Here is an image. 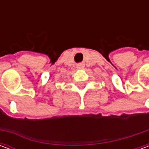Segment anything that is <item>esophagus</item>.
Returning a JSON list of instances; mask_svg holds the SVG:
<instances>
[{"mask_svg": "<svg viewBox=\"0 0 149 149\" xmlns=\"http://www.w3.org/2000/svg\"><path fill=\"white\" fill-rule=\"evenodd\" d=\"M84 67V65H82V64H80V65H78L77 66V68L78 69H81V68H83Z\"/></svg>", "mask_w": 149, "mask_h": 149, "instance_id": "1", "label": "esophagus"}]
</instances>
